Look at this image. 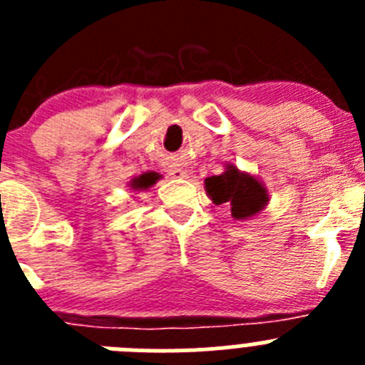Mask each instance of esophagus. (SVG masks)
<instances>
[{
    "instance_id": "obj_1",
    "label": "esophagus",
    "mask_w": 365,
    "mask_h": 365,
    "mask_svg": "<svg viewBox=\"0 0 365 365\" xmlns=\"http://www.w3.org/2000/svg\"><path fill=\"white\" fill-rule=\"evenodd\" d=\"M168 173L173 177V179H186L188 177V170L179 164H172V166H168Z\"/></svg>"
}]
</instances>
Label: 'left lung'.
I'll return each instance as SVG.
<instances>
[{"label":"left lung","mask_w":365,"mask_h":365,"mask_svg":"<svg viewBox=\"0 0 365 365\" xmlns=\"http://www.w3.org/2000/svg\"><path fill=\"white\" fill-rule=\"evenodd\" d=\"M205 190L215 205H230L232 217L240 221L261 214L269 205V193L263 182L237 170L234 164H227L221 175L206 177Z\"/></svg>","instance_id":"obj_1"}]
</instances>
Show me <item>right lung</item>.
I'll list each match as a JSON object with an SVG mask.
<instances>
[{"mask_svg":"<svg viewBox=\"0 0 365 365\" xmlns=\"http://www.w3.org/2000/svg\"><path fill=\"white\" fill-rule=\"evenodd\" d=\"M157 180H159V173L148 172V173H143V175L135 177V179H131L130 186L133 190H148L151 188Z\"/></svg>","mask_w":365,"mask_h":365,"instance_id":"right-lung-1","label":"right lung"}]
</instances>
